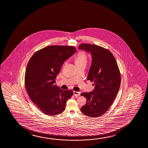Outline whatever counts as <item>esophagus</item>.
<instances>
[{
  "mask_svg": "<svg viewBox=\"0 0 148 148\" xmlns=\"http://www.w3.org/2000/svg\"><path fill=\"white\" fill-rule=\"evenodd\" d=\"M73 94H74V95H75V96H77V97L80 95V92H78V91H74L73 92Z\"/></svg>",
  "mask_w": 148,
  "mask_h": 148,
  "instance_id": "esophagus-1",
  "label": "esophagus"
}]
</instances>
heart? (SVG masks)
Listing matches in <instances>:
<instances>
[{
	"label": "heart",
	"mask_w": 148,
	"mask_h": 148,
	"mask_svg": "<svg viewBox=\"0 0 148 148\" xmlns=\"http://www.w3.org/2000/svg\"><path fill=\"white\" fill-rule=\"evenodd\" d=\"M87 61L86 55L84 52H79L75 58V64L77 63H85Z\"/></svg>",
	"instance_id": "heart-1"
}]
</instances>
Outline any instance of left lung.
<instances>
[{
    "mask_svg": "<svg viewBox=\"0 0 148 148\" xmlns=\"http://www.w3.org/2000/svg\"><path fill=\"white\" fill-rule=\"evenodd\" d=\"M78 49L91 55V66L87 79L94 82L95 88L89 92H82L86 99L81 111L90 117H97L107 111L119 89L121 76L117 63L108 49L96 45L82 43Z\"/></svg>",
    "mask_w": 148,
    "mask_h": 148,
    "instance_id": "8db88e82",
    "label": "left lung"
}]
</instances>
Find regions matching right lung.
Returning a JSON list of instances; mask_svg holds the SVG:
<instances>
[{
	"label": "right lung",
	"mask_w": 148,
	"mask_h": 148,
	"mask_svg": "<svg viewBox=\"0 0 148 148\" xmlns=\"http://www.w3.org/2000/svg\"><path fill=\"white\" fill-rule=\"evenodd\" d=\"M76 51L72 46H49L35 53L29 61L25 76L27 93L47 115L62 113L73 95V91L63 90L55 83L63 64Z\"/></svg>",
	"instance_id": "obj_1"
}]
</instances>
